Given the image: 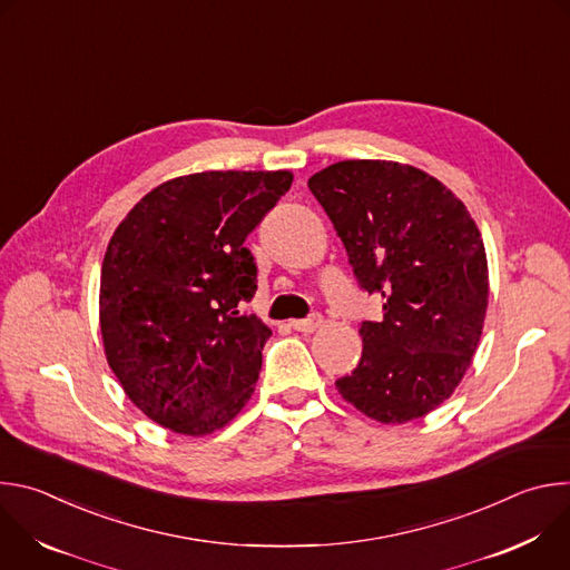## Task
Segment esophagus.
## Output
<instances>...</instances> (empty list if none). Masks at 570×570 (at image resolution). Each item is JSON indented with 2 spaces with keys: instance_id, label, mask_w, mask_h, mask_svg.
Segmentation results:
<instances>
[{
  "instance_id": "obj_1",
  "label": "esophagus",
  "mask_w": 570,
  "mask_h": 570,
  "mask_svg": "<svg viewBox=\"0 0 570 570\" xmlns=\"http://www.w3.org/2000/svg\"><path fill=\"white\" fill-rule=\"evenodd\" d=\"M322 324V315L320 313H311L308 317H304V320H293L291 322V327L295 330V332H302V334H313L317 327Z\"/></svg>"
}]
</instances>
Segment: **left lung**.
<instances>
[{"label":"left lung","instance_id":"left-lung-1","mask_svg":"<svg viewBox=\"0 0 570 570\" xmlns=\"http://www.w3.org/2000/svg\"><path fill=\"white\" fill-rule=\"evenodd\" d=\"M383 317L361 322L363 354L336 381L367 417L403 424L451 396L471 365L490 295L487 255L466 207L399 161L345 159L308 178Z\"/></svg>","mask_w":570,"mask_h":570}]
</instances>
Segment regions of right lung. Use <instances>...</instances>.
<instances>
[{"label":"right lung","mask_w":570,"mask_h":570,"mask_svg":"<svg viewBox=\"0 0 570 570\" xmlns=\"http://www.w3.org/2000/svg\"><path fill=\"white\" fill-rule=\"evenodd\" d=\"M288 171H205L146 194L101 268L108 365L137 409L183 435L223 429L248 403L268 324L246 236L291 189Z\"/></svg>","instance_id":"add662e5"}]
</instances>
